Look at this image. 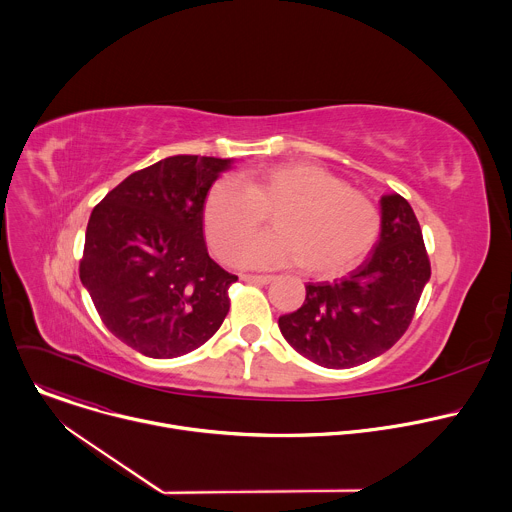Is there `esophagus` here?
I'll return each instance as SVG.
<instances>
[{"label":"esophagus","mask_w":512,"mask_h":512,"mask_svg":"<svg viewBox=\"0 0 512 512\" xmlns=\"http://www.w3.org/2000/svg\"><path fill=\"white\" fill-rule=\"evenodd\" d=\"M243 281H249V283H261V285H267L271 283L275 277L273 275H253V273H243L241 275Z\"/></svg>","instance_id":"obj_1"}]
</instances>
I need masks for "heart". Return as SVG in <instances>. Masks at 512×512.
Instances as JSON below:
<instances>
[{"mask_svg":"<svg viewBox=\"0 0 512 512\" xmlns=\"http://www.w3.org/2000/svg\"><path fill=\"white\" fill-rule=\"evenodd\" d=\"M265 216L273 233L251 243L239 261L251 267L302 263L318 279L344 275L369 255L381 233L377 204L340 176L314 164L245 170L216 184L204 204L210 249L233 261Z\"/></svg>","mask_w":512,"mask_h":512,"instance_id":"1","label":"heart"}]
</instances>
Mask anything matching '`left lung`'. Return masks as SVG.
<instances>
[{"label":"left lung","mask_w":512,"mask_h":512,"mask_svg":"<svg viewBox=\"0 0 512 512\" xmlns=\"http://www.w3.org/2000/svg\"><path fill=\"white\" fill-rule=\"evenodd\" d=\"M429 277L411 204L399 194H385L373 253L332 283H308L306 302L279 318V330L302 356L326 369L356 367L405 334Z\"/></svg>","instance_id":"left-lung-1"}]
</instances>
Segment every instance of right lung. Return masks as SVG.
Instances as JSON below:
<instances>
[{"label": "right lung", "mask_w": 512, "mask_h": 512, "mask_svg": "<svg viewBox=\"0 0 512 512\" xmlns=\"http://www.w3.org/2000/svg\"><path fill=\"white\" fill-rule=\"evenodd\" d=\"M231 160L172 156L127 176L91 212L81 281L107 330L150 358L202 346L239 277L206 251L204 200Z\"/></svg>", "instance_id": "1"}]
</instances>
